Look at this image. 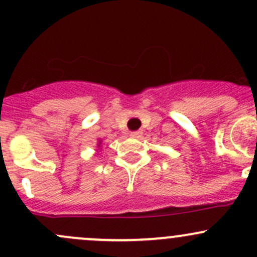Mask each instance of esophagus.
I'll return each mask as SVG.
<instances>
[{
	"mask_svg": "<svg viewBox=\"0 0 257 257\" xmlns=\"http://www.w3.org/2000/svg\"><path fill=\"white\" fill-rule=\"evenodd\" d=\"M142 132L140 131H137V132H132L131 133V137H133V138H140L142 137Z\"/></svg>",
	"mask_w": 257,
	"mask_h": 257,
	"instance_id": "1",
	"label": "esophagus"
}]
</instances>
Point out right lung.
I'll return each mask as SVG.
<instances>
[{
  "label": "right lung",
  "mask_w": 257,
  "mask_h": 257,
  "mask_svg": "<svg viewBox=\"0 0 257 257\" xmlns=\"http://www.w3.org/2000/svg\"><path fill=\"white\" fill-rule=\"evenodd\" d=\"M101 143H102V142H101V140H99V143H98V145H97V147H98V148L101 147Z\"/></svg>",
  "instance_id": "right-lung-1"
}]
</instances>
